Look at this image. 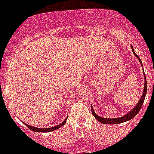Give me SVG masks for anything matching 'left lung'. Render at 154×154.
<instances>
[{"instance_id": "8db88e82", "label": "left lung", "mask_w": 154, "mask_h": 154, "mask_svg": "<svg viewBox=\"0 0 154 154\" xmlns=\"http://www.w3.org/2000/svg\"><path fill=\"white\" fill-rule=\"evenodd\" d=\"M131 48H132V51H133V52L134 53V55L137 57V58L139 59V61H140V62L141 65H142V67H143L142 62H141V60L140 59V58H139V57L136 55V53L134 52V50H133V47L132 45H131ZM143 74H144V71H143ZM144 76H145V74H144ZM146 91H147V83H146V77H145L143 92V95H142V96H141L140 99V101L137 103V104L136 105L133 109L130 110V112H128L127 114H126L125 116H121V117H118V118H113V119H109V118L101 117V116H98L97 114H96V112H94L93 108H92V106H91V109H92V115L95 116V118H96V119H97L99 122H100V123H104V124H117V123H124V122H126V121L133 119V118L134 117V116H136L137 115V113L140 112V110L141 107H142V106H143V103L144 99H145V97H146Z\"/></svg>"}]
</instances>
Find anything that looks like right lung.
<instances>
[{"mask_svg":"<svg viewBox=\"0 0 154 154\" xmlns=\"http://www.w3.org/2000/svg\"><path fill=\"white\" fill-rule=\"evenodd\" d=\"M66 120H67V118H66V119H65L62 123H60L59 125H58V126H53V127H50V128H37V127H33V126H29V125L26 124V123H24V124H25V126H26L28 129H30V130H32V131H34V132H38H38H43V133H47V132L54 131V130H57V129H58V128L62 127V126H64V125L65 124V123H66Z\"/></svg>","mask_w":154,"mask_h":154,"instance_id":"1","label":"right lung"}]
</instances>
